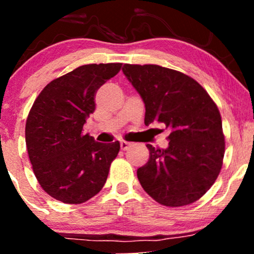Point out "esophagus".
I'll use <instances>...</instances> for the list:
<instances>
[{"instance_id":"34e87169","label":"esophagus","mask_w":254,"mask_h":254,"mask_svg":"<svg viewBox=\"0 0 254 254\" xmlns=\"http://www.w3.org/2000/svg\"><path fill=\"white\" fill-rule=\"evenodd\" d=\"M130 147V143L129 142H125V141H121V148L122 150H127V148Z\"/></svg>"}]
</instances>
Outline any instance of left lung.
I'll return each instance as SVG.
<instances>
[{"instance_id":"left-lung-1","label":"left lung","mask_w":254,"mask_h":254,"mask_svg":"<svg viewBox=\"0 0 254 254\" xmlns=\"http://www.w3.org/2000/svg\"><path fill=\"white\" fill-rule=\"evenodd\" d=\"M123 72L141 95L144 124L164 123L166 149L147 144L149 160L137 170L143 190L157 203L183 206L211 188L222 167L224 136L216 104L193 78L156 64H124Z\"/></svg>"}]
</instances>
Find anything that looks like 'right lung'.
<instances>
[{
	"mask_svg": "<svg viewBox=\"0 0 254 254\" xmlns=\"http://www.w3.org/2000/svg\"><path fill=\"white\" fill-rule=\"evenodd\" d=\"M122 63L86 64L51 81L34 101L26 121V145L43 190L66 204L86 202L103 189L118 141L100 143L83 135L94 112V97L118 74Z\"/></svg>",
	"mask_w": 254,
	"mask_h": 254,
	"instance_id": "right-lung-1",
	"label": "right lung"
}]
</instances>
